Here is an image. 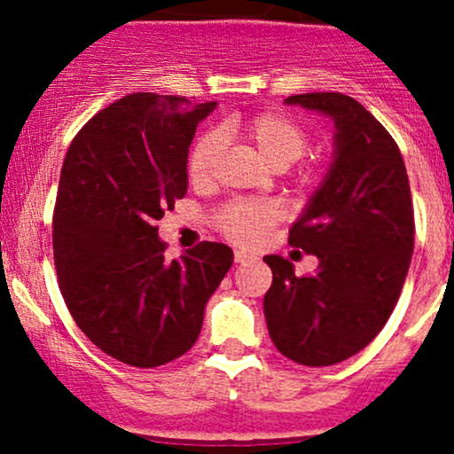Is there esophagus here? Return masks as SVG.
<instances>
[{
  "mask_svg": "<svg viewBox=\"0 0 454 454\" xmlns=\"http://www.w3.org/2000/svg\"><path fill=\"white\" fill-rule=\"evenodd\" d=\"M252 260H254V256H249V254L243 252V249H237V252H234V262L247 264V262H252Z\"/></svg>",
  "mask_w": 454,
  "mask_h": 454,
  "instance_id": "34e87169",
  "label": "esophagus"
}]
</instances>
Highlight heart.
Masks as SVG:
<instances>
[{"mask_svg": "<svg viewBox=\"0 0 454 454\" xmlns=\"http://www.w3.org/2000/svg\"><path fill=\"white\" fill-rule=\"evenodd\" d=\"M243 138L252 145L258 155L273 168H286L303 158L309 145L307 129L293 114L284 111H262L243 119H228L217 132H207L192 147L187 160V176L194 185H209L215 175L217 160L222 155L223 140ZM307 179V175H305ZM281 211L269 200H234L223 205L215 215V226L232 243L252 245L260 243L264 232L279 222Z\"/></svg>", "mask_w": 454, "mask_h": 454, "instance_id": "1", "label": "heart"}]
</instances>
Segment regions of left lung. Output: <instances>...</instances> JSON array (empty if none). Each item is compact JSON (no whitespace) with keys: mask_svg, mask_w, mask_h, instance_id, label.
<instances>
[{"mask_svg":"<svg viewBox=\"0 0 454 454\" xmlns=\"http://www.w3.org/2000/svg\"><path fill=\"white\" fill-rule=\"evenodd\" d=\"M286 104L335 121V155L288 237L320 260L317 270L296 278L293 262L264 256L273 270L264 317L284 356L326 367L361 352L393 314L414 252V209L397 143L361 102L326 91Z\"/></svg>","mask_w":454,"mask_h":454,"instance_id":"8db88e82","label":"left lung"}]
</instances>
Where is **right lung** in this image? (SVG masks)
Masks as SVG:
<instances>
[{"label": "right lung", "mask_w": 454, "mask_h": 454, "mask_svg": "<svg viewBox=\"0 0 454 454\" xmlns=\"http://www.w3.org/2000/svg\"><path fill=\"white\" fill-rule=\"evenodd\" d=\"M215 102L129 93L82 126L61 166L53 213L59 290L90 340L132 367L194 346L232 249L202 241L166 260L155 222L187 192V153Z\"/></svg>", "instance_id": "1"}]
</instances>
